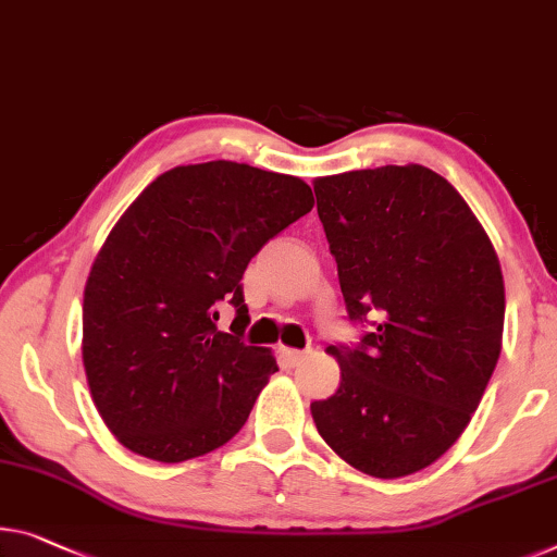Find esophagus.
<instances>
[{
  "instance_id": "1",
  "label": "esophagus",
  "mask_w": 557,
  "mask_h": 557,
  "mask_svg": "<svg viewBox=\"0 0 557 557\" xmlns=\"http://www.w3.org/2000/svg\"><path fill=\"white\" fill-rule=\"evenodd\" d=\"M280 355H282V360L295 368V364H300L302 360L310 358V350H293V347H282Z\"/></svg>"
}]
</instances>
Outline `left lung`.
<instances>
[{"label":"left lung","mask_w":557,"mask_h":557,"mask_svg":"<svg viewBox=\"0 0 557 557\" xmlns=\"http://www.w3.org/2000/svg\"><path fill=\"white\" fill-rule=\"evenodd\" d=\"M314 195L347 318L372 327L358 347H327L339 387L312 420L364 475H412L450 450L491 383L500 262L458 189L422 164L318 177Z\"/></svg>","instance_id":"obj_1"}]
</instances>
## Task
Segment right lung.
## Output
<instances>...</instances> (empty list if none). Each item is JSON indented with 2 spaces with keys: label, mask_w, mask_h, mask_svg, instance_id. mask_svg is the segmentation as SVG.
<instances>
[{
  "label": "right lung",
  "mask_w": 557,
  "mask_h": 557,
  "mask_svg": "<svg viewBox=\"0 0 557 557\" xmlns=\"http://www.w3.org/2000/svg\"><path fill=\"white\" fill-rule=\"evenodd\" d=\"M300 177L214 160L157 177L127 207L89 270L82 360L110 433L157 462H185L239 433L277 372L250 325L252 257L312 210ZM236 307L232 333L219 307Z\"/></svg>",
  "instance_id": "1"
}]
</instances>
